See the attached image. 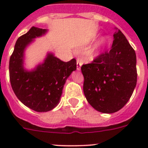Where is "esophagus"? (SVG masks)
Returning <instances> with one entry per match:
<instances>
[{"label": "esophagus", "mask_w": 148, "mask_h": 148, "mask_svg": "<svg viewBox=\"0 0 148 148\" xmlns=\"http://www.w3.org/2000/svg\"><path fill=\"white\" fill-rule=\"evenodd\" d=\"M82 65V61L79 60V59H77V69L78 70V71H79V70L81 69Z\"/></svg>", "instance_id": "34e87169"}]
</instances>
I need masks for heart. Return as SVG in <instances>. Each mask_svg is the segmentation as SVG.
<instances>
[{
	"label": "heart",
	"instance_id": "obj_1",
	"mask_svg": "<svg viewBox=\"0 0 148 148\" xmlns=\"http://www.w3.org/2000/svg\"><path fill=\"white\" fill-rule=\"evenodd\" d=\"M109 44V39L107 37H102L96 41L89 50V54L91 57L98 56L107 48Z\"/></svg>",
	"mask_w": 148,
	"mask_h": 148
}]
</instances>
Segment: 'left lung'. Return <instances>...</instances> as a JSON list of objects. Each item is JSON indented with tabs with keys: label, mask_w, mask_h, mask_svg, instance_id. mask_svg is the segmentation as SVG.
Segmentation results:
<instances>
[{
	"label": "left lung",
	"mask_w": 148,
	"mask_h": 148,
	"mask_svg": "<svg viewBox=\"0 0 148 148\" xmlns=\"http://www.w3.org/2000/svg\"><path fill=\"white\" fill-rule=\"evenodd\" d=\"M113 36L110 51L81 67L86 100L94 109L107 114L119 111L127 104L138 77L135 50L120 30Z\"/></svg>",
	"instance_id": "1"
}]
</instances>
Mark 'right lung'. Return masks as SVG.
Returning a JSON list of instances; mask_svg holds the SVG:
<instances>
[{
	"label": "right lung",
	"mask_w": 148,
	"mask_h": 148,
	"mask_svg": "<svg viewBox=\"0 0 148 148\" xmlns=\"http://www.w3.org/2000/svg\"><path fill=\"white\" fill-rule=\"evenodd\" d=\"M46 32V29L31 27L18 38L9 62L10 81L15 95L25 106L38 112L50 111L58 105L67 78L77 69L75 59L64 62L52 53H48L44 62L34 69L24 68L26 47Z\"/></svg>",
	"instance_id": "right-lung-1"
}]
</instances>
